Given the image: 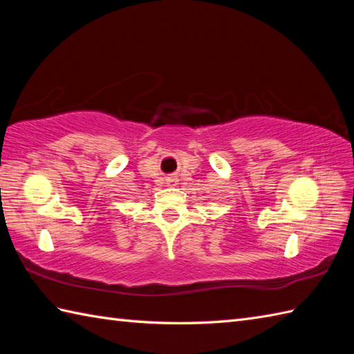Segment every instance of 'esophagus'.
<instances>
[{"mask_svg":"<svg viewBox=\"0 0 354 354\" xmlns=\"http://www.w3.org/2000/svg\"><path fill=\"white\" fill-rule=\"evenodd\" d=\"M165 183H167L169 185H176L178 178L173 176V175H169V176H165Z\"/></svg>","mask_w":354,"mask_h":354,"instance_id":"1","label":"esophagus"}]
</instances>
